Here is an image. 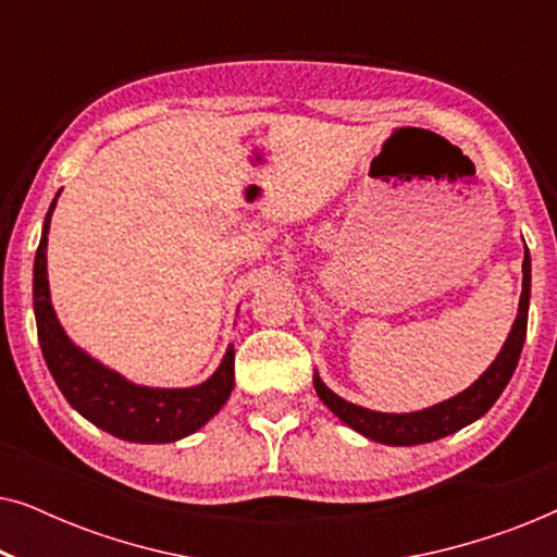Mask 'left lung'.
I'll list each match as a JSON object with an SVG mask.
<instances>
[{
    "instance_id": "8db88e82",
    "label": "left lung",
    "mask_w": 557,
    "mask_h": 557,
    "mask_svg": "<svg viewBox=\"0 0 557 557\" xmlns=\"http://www.w3.org/2000/svg\"><path fill=\"white\" fill-rule=\"evenodd\" d=\"M528 309H530V250L524 246L522 261V296L520 309H517L515 324L509 330L505 345H502L497 360L486 368L479 380H474L467 391H461L454 398H448L438 406L416 410V413H377V410L355 406L322 383L319 372L314 370V387L317 395L322 398L326 408L347 423L349 429L362 433L364 438L377 441L387 446H418L431 444L451 433L461 431L463 425L474 423L490 410L505 391L509 377L520 362V352L524 345V334H528Z\"/></svg>"
}]
</instances>
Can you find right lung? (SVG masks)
I'll return each instance as SVG.
<instances>
[{
    "label": "right lung",
    "mask_w": 557,
    "mask_h": 557,
    "mask_svg": "<svg viewBox=\"0 0 557 557\" xmlns=\"http://www.w3.org/2000/svg\"><path fill=\"white\" fill-rule=\"evenodd\" d=\"M60 195V193H58ZM58 197L45 215L33 269V307L42 357L65 400L83 418L132 444H172L200 431L231 398L235 385L233 345L218 370L193 387H147L128 383L67 337L50 301L48 233Z\"/></svg>",
    "instance_id": "1"
}]
</instances>
